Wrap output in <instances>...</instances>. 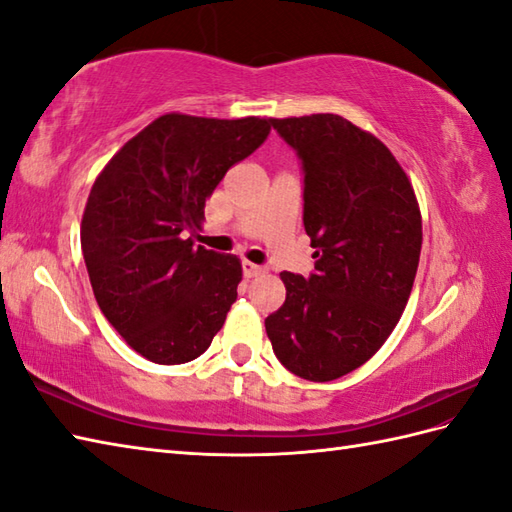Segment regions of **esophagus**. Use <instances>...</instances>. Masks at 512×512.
<instances>
[{
    "instance_id": "1",
    "label": "esophagus",
    "mask_w": 512,
    "mask_h": 512,
    "mask_svg": "<svg viewBox=\"0 0 512 512\" xmlns=\"http://www.w3.org/2000/svg\"><path fill=\"white\" fill-rule=\"evenodd\" d=\"M242 270H244V275H246V277H257V275H262V273H264V268H262V266H257V264H253V262H248V259H244V262H242Z\"/></svg>"
}]
</instances>
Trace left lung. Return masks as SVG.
<instances>
[{
  "label": "left lung",
  "mask_w": 512,
  "mask_h": 512,
  "mask_svg": "<svg viewBox=\"0 0 512 512\" xmlns=\"http://www.w3.org/2000/svg\"><path fill=\"white\" fill-rule=\"evenodd\" d=\"M297 151L314 273H281L286 301L266 319L288 372L328 383L369 361L396 328L416 279L422 220L391 151L336 114L270 118Z\"/></svg>",
  "instance_id": "1"
}]
</instances>
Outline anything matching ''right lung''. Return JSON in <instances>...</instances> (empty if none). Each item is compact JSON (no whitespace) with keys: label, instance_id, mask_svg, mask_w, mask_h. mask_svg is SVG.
I'll use <instances>...</instances> for the list:
<instances>
[{"label":"right lung","instance_id":"obj_1","mask_svg":"<svg viewBox=\"0 0 512 512\" xmlns=\"http://www.w3.org/2000/svg\"><path fill=\"white\" fill-rule=\"evenodd\" d=\"M270 134V118L165 114L107 162L81 222V248L105 319L158 365L206 352L237 299L242 264L184 233L235 162Z\"/></svg>","mask_w":512,"mask_h":512}]
</instances>
